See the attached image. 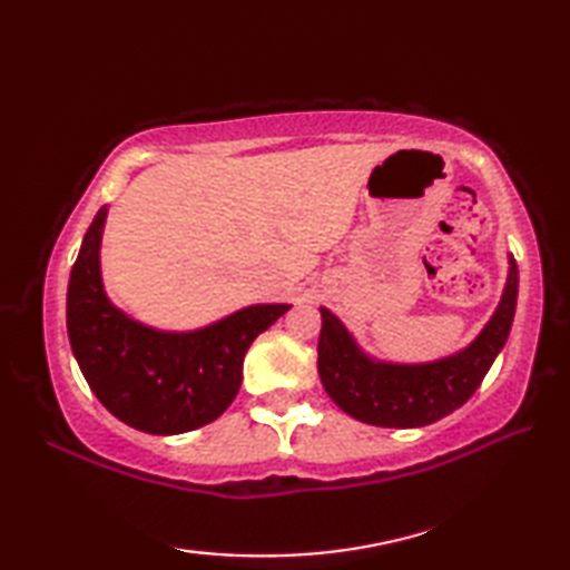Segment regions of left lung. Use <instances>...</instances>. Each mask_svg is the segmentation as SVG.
I'll return each instance as SVG.
<instances>
[{"mask_svg": "<svg viewBox=\"0 0 570 570\" xmlns=\"http://www.w3.org/2000/svg\"><path fill=\"white\" fill-rule=\"evenodd\" d=\"M517 292L519 269L510 257L500 304L475 341L453 355L419 365L370 357L343 321L321 308L318 374L325 392L345 414L384 429H419L453 414L475 394L510 337Z\"/></svg>", "mask_w": 570, "mask_h": 570, "instance_id": "1", "label": "left lung"}]
</instances>
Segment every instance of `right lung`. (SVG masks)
I'll return each mask as SVG.
<instances>
[{
    "label": "right lung",
    "mask_w": 570,
    "mask_h": 570,
    "mask_svg": "<svg viewBox=\"0 0 570 570\" xmlns=\"http://www.w3.org/2000/svg\"><path fill=\"white\" fill-rule=\"evenodd\" d=\"M107 205L82 237L68 282L66 323L85 382L127 426L176 435L215 421L233 404L254 337L292 304L239 308L198 331H156L117 308L105 292L100 242Z\"/></svg>",
    "instance_id": "right-lung-1"
}]
</instances>
